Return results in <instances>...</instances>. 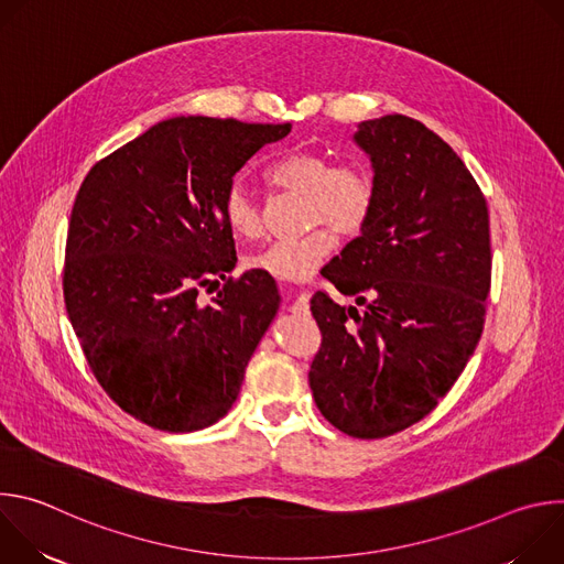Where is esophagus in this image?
I'll use <instances>...</instances> for the list:
<instances>
[{
	"label": "esophagus",
	"instance_id": "obj_1",
	"mask_svg": "<svg viewBox=\"0 0 564 564\" xmlns=\"http://www.w3.org/2000/svg\"><path fill=\"white\" fill-rule=\"evenodd\" d=\"M292 312L294 314H307L310 312V294H305V292L299 294L292 303Z\"/></svg>",
	"mask_w": 564,
	"mask_h": 564
}]
</instances>
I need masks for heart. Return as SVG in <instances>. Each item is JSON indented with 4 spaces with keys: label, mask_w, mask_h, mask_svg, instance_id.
Wrapping results in <instances>:
<instances>
[{
    "label": "heart",
    "mask_w": 564,
    "mask_h": 564,
    "mask_svg": "<svg viewBox=\"0 0 564 564\" xmlns=\"http://www.w3.org/2000/svg\"><path fill=\"white\" fill-rule=\"evenodd\" d=\"M268 185L305 198L303 223L307 229L296 238L272 240L246 259L248 270L279 279H303L335 250V235L355 238L364 234L375 214V183L357 163L335 165L316 149H294L265 170ZM223 220L234 238L254 240L263 234V214L252 194L234 185L223 198Z\"/></svg>",
    "instance_id": "1"
}]
</instances>
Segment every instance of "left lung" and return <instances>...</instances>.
Wrapping results in <instances>:
<instances>
[{
    "label": "left lung",
    "instance_id": "8db88e82",
    "mask_svg": "<svg viewBox=\"0 0 564 564\" xmlns=\"http://www.w3.org/2000/svg\"><path fill=\"white\" fill-rule=\"evenodd\" d=\"M375 214L324 268L341 294L310 301L321 348L310 388L335 429L381 440L424 420L466 368L491 290L489 207L462 158L406 116L366 120Z\"/></svg>",
    "mask_w": 564,
    "mask_h": 564
}]
</instances>
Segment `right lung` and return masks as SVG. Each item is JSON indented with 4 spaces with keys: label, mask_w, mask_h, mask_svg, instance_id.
<instances>
[{
    "label": "right lung",
    "mask_w": 564,
    "mask_h": 564,
    "mask_svg": "<svg viewBox=\"0 0 564 564\" xmlns=\"http://www.w3.org/2000/svg\"><path fill=\"white\" fill-rule=\"evenodd\" d=\"M292 124L181 116L89 170L70 209L64 303L91 372L138 422L192 433L234 404L279 307L274 279L236 265L223 198ZM224 279L200 304V286Z\"/></svg>",
    "instance_id": "add662e5"
}]
</instances>
